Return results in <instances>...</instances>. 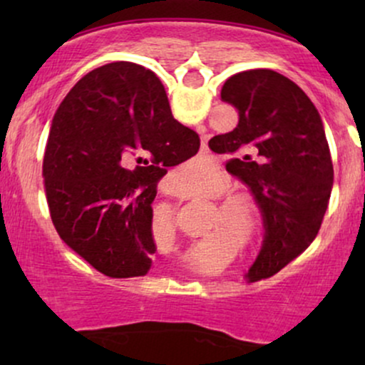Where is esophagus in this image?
<instances>
[{
  "label": "esophagus",
  "instance_id": "esophagus-1",
  "mask_svg": "<svg viewBox=\"0 0 365 365\" xmlns=\"http://www.w3.org/2000/svg\"><path fill=\"white\" fill-rule=\"evenodd\" d=\"M202 149H207V148H206V144H204V145H202ZM171 192H173V194H175V195H180V192H177V190H171Z\"/></svg>",
  "mask_w": 365,
  "mask_h": 365
}]
</instances>
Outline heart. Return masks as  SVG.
I'll return each instance as SVG.
<instances>
[{"mask_svg": "<svg viewBox=\"0 0 365 365\" xmlns=\"http://www.w3.org/2000/svg\"><path fill=\"white\" fill-rule=\"evenodd\" d=\"M200 175V170H199ZM188 178H197V175L194 177H188ZM223 211L235 221L237 225L240 226H247V228H255V225L259 223V215L255 211L254 204L249 202V200L242 199V197H235V199H230L226 202L221 204Z\"/></svg>", "mask_w": 365, "mask_h": 365, "instance_id": "obj_1", "label": "heart"}]
</instances>
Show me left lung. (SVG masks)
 Segmentation results:
<instances>
[{
  "label": "left lung",
  "mask_w": 365,
  "mask_h": 365,
  "mask_svg": "<svg viewBox=\"0 0 365 365\" xmlns=\"http://www.w3.org/2000/svg\"><path fill=\"white\" fill-rule=\"evenodd\" d=\"M221 101L238 111L232 132L209 140L232 156L226 171L247 183L261 207L266 240L250 278L278 273L312 244L328 209L333 165L321 115L307 94L267 68L232 75Z\"/></svg>",
  "instance_id": "1"
}]
</instances>
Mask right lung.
Wrapping results in <instances>:
<instances>
[{"mask_svg": "<svg viewBox=\"0 0 365 365\" xmlns=\"http://www.w3.org/2000/svg\"><path fill=\"white\" fill-rule=\"evenodd\" d=\"M199 145L150 70L128 61L92 70L58 106L46 142L44 192L58 235L110 278L145 276L159 180ZM132 158L133 172L124 168Z\"/></svg>", "mask_w": 365, "mask_h": 365, "instance_id": "add662e5", "label": "right lung"}]
</instances>
